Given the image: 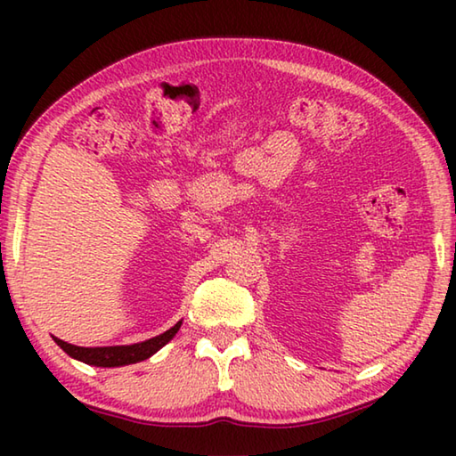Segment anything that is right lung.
I'll use <instances>...</instances> for the list:
<instances>
[{
	"mask_svg": "<svg viewBox=\"0 0 456 456\" xmlns=\"http://www.w3.org/2000/svg\"><path fill=\"white\" fill-rule=\"evenodd\" d=\"M183 322H176L171 330H167L165 334L154 336L151 339H144V342H138L133 346H104V348H82V346L68 344L64 339L53 338L61 350H64L68 356L84 362V364L90 366H100V368H114V366H128L136 364V362H142L151 358L154 352H159L165 344L171 342L176 331H179Z\"/></svg>",
	"mask_w": 456,
	"mask_h": 456,
	"instance_id": "1",
	"label": "right lung"
}]
</instances>
